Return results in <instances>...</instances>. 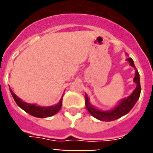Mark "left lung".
<instances>
[{"label": "left lung", "mask_w": 153, "mask_h": 153, "mask_svg": "<svg viewBox=\"0 0 153 153\" xmlns=\"http://www.w3.org/2000/svg\"><path fill=\"white\" fill-rule=\"evenodd\" d=\"M126 60L129 62V65L131 67H133L135 69V77L133 79V82H135L137 86L130 95L128 96L127 98L120 100V102H117V104L116 105V106L113 109H109V110H102V109L93 106L90 102V99H89L87 94H85L86 109L92 116L94 117L98 120L102 121H112L120 118L130 111L132 108L135 105L136 102H137L140 98V91H141L140 83V74L136 68L133 60L129 57L127 58Z\"/></svg>", "instance_id": "8db88e82"}]
</instances>
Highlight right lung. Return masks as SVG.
<instances>
[{"label": "right lung", "instance_id": "obj_1", "mask_svg": "<svg viewBox=\"0 0 153 153\" xmlns=\"http://www.w3.org/2000/svg\"><path fill=\"white\" fill-rule=\"evenodd\" d=\"M9 90H10L11 94L13 96V99L15 100L16 103L17 104L18 106L24 109L25 112H27V114H29L30 115H32L33 117H36L45 118V117H51L53 115H55V114H57L61 109V107H62L63 95L62 96V98H61V99L57 104L51 105V106H40V105H38L36 104H31V103L24 102L13 93V91L11 90L10 87H9Z\"/></svg>", "mask_w": 153, "mask_h": 153}]
</instances>
